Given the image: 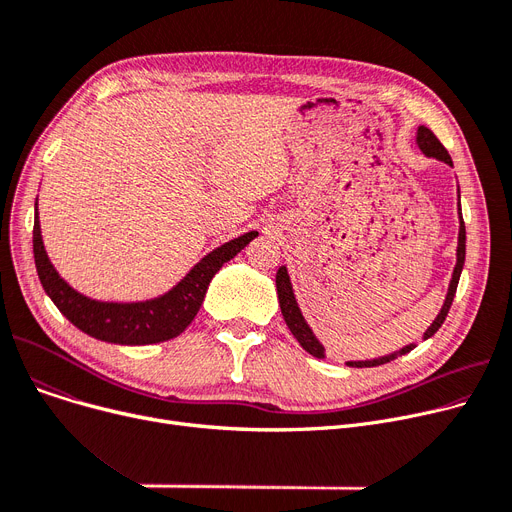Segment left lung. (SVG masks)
<instances>
[{
  "mask_svg": "<svg viewBox=\"0 0 512 512\" xmlns=\"http://www.w3.org/2000/svg\"><path fill=\"white\" fill-rule=\"evenodd\" d=\"M417 145L419 149L427 155V157H436L440 161H446L448 166H452V159L446 151V147L438 141L436 134L429 130L427 126H419L417 128ZM461 209V205H459ZM461 218V228H459V247H456V265H454V274H452V280H450V286H448V294H446V301L442 305V311L438 313V317L434 319V324L427 328V332L423 334V340L432 338L440 326L444 324V319L450 311V305L454 301V294H456V286H459V278H461V272H463V265H465V222H463V215L459 213ZM276 288H278V301H280V309H282V315H284V321L288 330L292 332V336L299 340V344L305 348V351L317 359H324L326 357V348L321 346V342L313 336L311 328L307 326L305 317L301 315V309L297 305V299H294V292H292V284H290V278H288V272L286 267L282 265L278 274H276ZM415 348V344H409L405 348H400L398 353H392V355H386V357H380V359H371V361H348L346 365L348 367H378V365H384V363H390L394 361L396 357L400 355H407L411 353Z\"/></svg>",
  "mask_w": 512,
  "mask_h": 512,
  "instance_id": "8db88e82",
  "label": "left lung"
}]
</instances>
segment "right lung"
Listing matches in <instances>:
<instances>
[{"mask_svg":"<svg viewBox=\"0 0 512 512\" xmlns=\"http://www.w3.org/2000/svg\"><path fill=\"white\" fill-rule=\"evenodd\" d=\"M255 236L257 232H247L226 242V245L205 255L170 292L143 303H101L68 286L60 274L53 270L45 253L37 211L33 228V253L43 290L70 324L103 342L139 346L164 342L182 334L195 319L211 278L220 272V267L226 261L245 249Z\"/></svg>","mask_w":512,"mask_h":512,"instance_id":"1","label":"right lung"}]
</instances>
